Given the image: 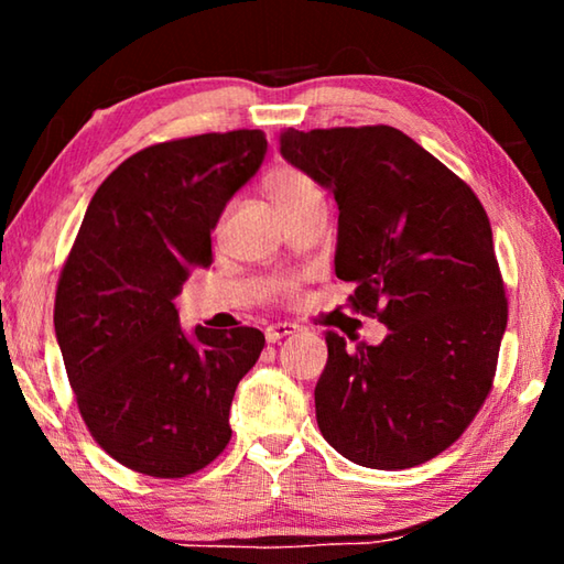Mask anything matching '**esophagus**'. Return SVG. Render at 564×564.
<instances>
[{"label":"esophagus","instance_id":"1","mask_svg":"<svg viewBox=\"0 0 564 564\" xmlns=\"http://www.w3.org/2000/svg\"><path fill=\"white\" fill-rule=\"evenodd\" d=\"M293 333H295L293 323H273V326L265 328V340H269V343H279V340L285 338V336H293Z\"/></svg>","mask_w":564,"mask_h":564}]
</instances>
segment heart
<instances>
[{"instance_id":"obj_1","label":"heart","mask_w":564,"mask_h":564,"mask_svg":"<svg viewBox=\"0 0 564 564\" xmlns=\"http://www.w3.org/2000/svg\"><path fill=\"white\" fill-rule=\"evenodd\" d=\"M263 186H265V194H269L271 202L275 204V208L293 202V198H299L303 194H308V191H316V184H313L308 176L291 166L273 169L271 174L265 176Z\"/></svg>"}]
</instances>
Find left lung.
Wrapping results in <instances>:
<instances>
[{
  "label": "left lung",
  "mask_w": 564,
  "mask_h": 564,
  "mask_svg": "<svg viewBox=\"0 0 564 564\" xmlns=\"http://www.w3.org/2000/svg\"><path fill=\"white\" fill-rule=\"evenodd\" d=\"M281 156L338 204L336 275L388 326L328 330L316 420L350 463L403 470L443 453L488 398L508 326L492 228L470 186L393 127L283 129Z\"/></svg>",
  "instance_id": "left-lung-1"
}]
</instances>
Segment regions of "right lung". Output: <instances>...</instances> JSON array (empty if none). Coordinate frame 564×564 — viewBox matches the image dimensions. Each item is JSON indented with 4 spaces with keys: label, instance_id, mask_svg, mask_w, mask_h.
I'll list each match as a JSON object with an SVG mask.
<instances>
[{
    "label": "right lung",
    "instance_id": "1",
    "mask_svg": "<svg viewBox=\"0 0 564 564\" xmlns=\"http://www.w3.org/2000/svg\"><path fill=\"white\" fill-rule=\"evenodd\" d=\"M263 131L166 141L129 156L91 196L54 303L76 405L113 460L186 477L231 441L228 410L256 366V328H181L174 299L212 265V234L261 169Z\"/></svg>",
    "mask_w": 564,
    "mask_h": 564
}]
</instances>
